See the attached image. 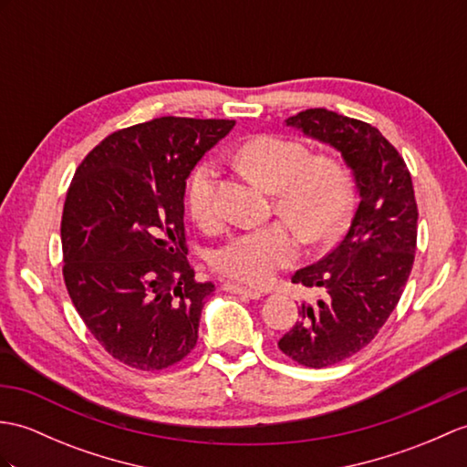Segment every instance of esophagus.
<instances>
[{"label":"esophagus","instance_id":"obj_1","mask_svg":"<svg viewBox=\"0 0 467 467\" xmlns=\"http://www.w3.org/2000/svg\"><path fill=\"white\" fill-rule=\"evenodd\" d=\"M224 292H231V295H238V296H244V298H251V300H258L263 296V292L260 290H253V288H246L241 285H234V283H224L223 285Z\"/></svg>","mask_w":467,"mask_h":467}]
</instances>
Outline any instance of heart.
Segmentation results:
<instances>
[{"label": "heart", "mask_w": 467, "mask_h": 467, "mask_svg": "<svg viewBox=\"0 0 467 467\" xmlns=\"http://www.w3.org/2000/svg\"><path fill=\"white\" fill-rule=\"evenodd\" d=\"M236 161L275 192L273 211L285 221L231 236L211 254L214 273L234 283L266 285L300 258L302 236L310 244H324L344 231L352 213L354 182L340 159L312 155L298 140L260 135L238 147ZM216 175L214 161H202L189 179V211L202 224L219 219Z\"/></svg>", "instance_id": "heart-1"}]
</instances>
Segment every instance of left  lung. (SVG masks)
<instances>
[{"label": "left lung", "mask_w": 467, "mask_h": 467, "mask_svg": "<svg viewBox=\"0 0 467 467\" xmlns=\"http://www.w3.org/2000/svg\"><path fill=\"white\" fill-rule=\"evenodd\" d=\"M286 125L338 149L354 171L360 202L348 233L292 283L320 292L302 302L300 320L278 340L290 360L327 368L370 344L402 296L414 266L418 204L402 155L370 123L328 109H306Z\"/></svg>", "instance_id": "1"}]
</instances>
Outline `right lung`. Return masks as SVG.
I'll use <instances>...</instances> for the list:
<instances>
[{
  "label": "right lung",
  "mask_w": 467,
  "mask_h": 467,
  "mask_svg": "<svg viewBox=\"0 0 467 467\" xmlns=\"http://www.w3.org/2000/svg\"><path fill=\"white\" fill-rule=\"evenodd\" d=\"M229 119L159 117L105 137L63 204V280L93 338L135 370H165L199 338L213 283L194 280L184 187Z\"/></svg>",
  "instance_id": "obj_1"
}]
</instances>
